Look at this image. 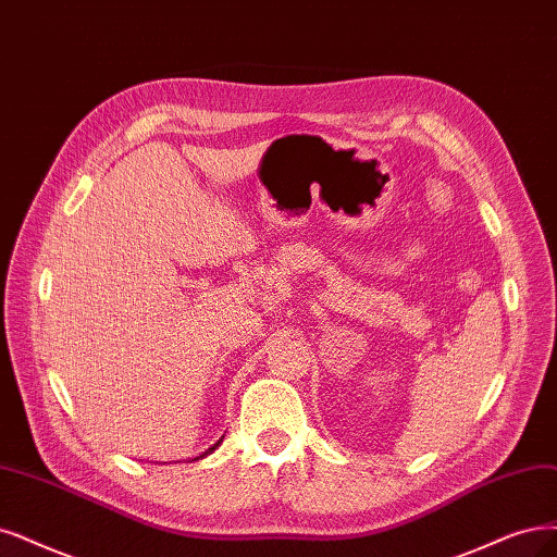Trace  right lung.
I'll list each match as a JSON object with an SVG mask.
<instances>
[{"instance_id": "obj_1", "label": "right lung", "mask_w": 557, "mask_h": 557, "mask_svg": "<svg viewBox=\"0 0 557 557\" xmlns=\"http://www.w3.org/2000/svg\"><path fill=\"white\" fill-rule=\"evenodd\" d=\"M222 438H224V436H222ZM222 438H220V441H218V443H215V445H211V447H209V449H206V451H203V455H199V457H197V459H203V457H206V455H211V451H213V449H215V447H218V445H220V443H222ZM197 459H193V461H197Z\"/></svg>"}]
</instances>
